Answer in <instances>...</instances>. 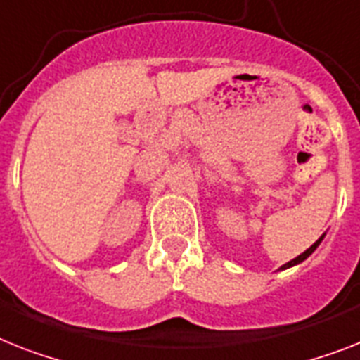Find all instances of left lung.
<instances>
[{"instance_id": "1", "label": "left lung", "mask_w": 360, "mask_h": 360, "mask_svg": "<svg viewBox=\"0 0 360 360\" xmlns=\"http://www.w3.org/2000/svg\"><path fill=\"white\" fill-rule=\"evenodd\" d=\"M323 237H326V233H323V236H320V237H319V240H316V243H314V245H311V246H309V248H307V250L304 252V254H300L298 257H294V259H290L289 263H285V265H281L280 269H278V270L290 269V266H296V265H300V263H304V261L307 259L309 255L313 254V252L316 250V248H319V246H320V243H322V239H323Z\"/></svg>"}]
</instances>
